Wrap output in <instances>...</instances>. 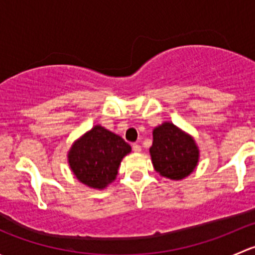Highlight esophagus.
<instances>
[{"label": "esophagus", "mask_w": 255, "mask_h": 255, "mask_svg": "<svg viewBox=\"0 0 255 255\" xmlns=\"http://www.w3.org/2000/svg\"><path fill=\"white\" fill-rule=\"evenodd\" d=\"M132 149H133V151H135V153H139V151L142 150V146H140L138 143H133Z\"/></svg>", "instance_id": "esophagus-1"}]
</instances>
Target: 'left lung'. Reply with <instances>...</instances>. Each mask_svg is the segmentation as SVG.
Masks as SVG:
<instances>
[{"label":"left lung","instance_id":"8db88e82","mask_svg":"<svg viewBox=\"0 0 255 255\" xmlns=\"http://www.w3.org/2000/svg\"><path fill=\"white\" fill-rule=\"evenodd\" d=\"M154 169L161 176L181 180L194 171L199 149L189 134L165 122L153 130V145L149 149Z\"/></svg>","mask_w":255,"mask_h":255}]
</instances>
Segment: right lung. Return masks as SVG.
I'll return each mask as SVG.
<instances>
[{"instance_id": "add662e5", "label": "right lung", "mask_w": 255, "mask_h": 255, "mask_svg": "<svg viewBox=\"0 0 255 255\" xmlns=\"http://www.w3.org/2000/svg\"><path fill=\"white\" fill-rule=\"evenodd\" d=\"M129 151L130 145L120 135L95 126L71 146L69 164L82 184L104 189L116 179L121 160Z\"/></svg>"}]
</instances>
